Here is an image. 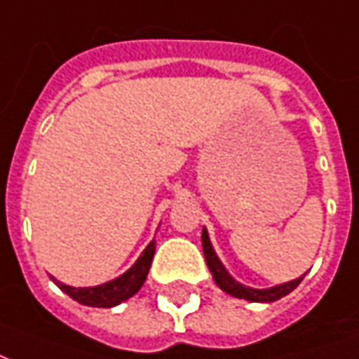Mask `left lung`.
<instances>
[{
	"mask_svg": "<svg viewBox=\"0 0 359 359\" xmlns=\"http://www.w3.org/2000/svg\"><path fill=\"white\" fill-rule=\"evenodd\" d=\"M202 246H203V256H205V264H208V267H210L211 275H213V280L217 283V286L223 290V292L231 294V296H234V298L269 304V302L280 300L283 296L292 292L294 288L302 283V278H304V275H302L300 278L288 280V283H285V285L271 286V288H252V286L242 285V283H238L236 278L231 277V273L225 269V265L221 264V259H219L217 254H215V250H213V244H211L210 234H208V231H205V226H203V231H202Z\"/></svg>",
	"mask_w": 359,
	"mask_h": 359,
	"instance_id": "8db88e82",
	"label": "left lung"
}]
</instances>
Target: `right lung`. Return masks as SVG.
<instances>
[{"label": "right lung", "mask_w": 359, "mask_h": 359, "mask_svg": "<svg viewBox=\"0 0 359 359\" xmlns=\"http://www.w3.org/2000/svg\"><path fill=\"white\" fill-rule=\"evenodd\" d=\"M154 254H156V242L151 241L130 269L125 271L123 275H118V277L113 278V280L103 283V285L76 288V286L63 285V283H59V280H55L53 277H51V280H53L63 292L69 294L73 300L79 302V304H84V306H90V308H113V306H117L121 302L133 298L134 294L140 290L142 285H144V280L148 277V271L149 265H151V259H154Z\"/></svg>", "instance_id": "right-lung-1"}]
</instances>
